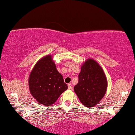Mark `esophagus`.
Here are the masks:
<instances>
[{
    "label": "esophagus",
    "mask_w": 135,
    "mask_h": 135,
    "mask_svg": "<svg viewBox=\"0 0 135 135\" xmlns=\"http://www.w3.org/2000/svg\"><path fill=\"white\" fill-rule=\"evenodd\" d=\"M68 89H69V90H72L73 89V87H72V85H71L70 84H69V85H68Z\"/></svg>",
    "instance_id": "34e87169"
}]
</instances>
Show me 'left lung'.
<instances>
[{
  "mask_svg": "<svg viewBox=\"0 0 135 135\" xmlns=\"http://www.w3.org/2000/svg\"><path fill=\"white\" fill-rule=\"evenodd\" d=\"M107 87V79L101 66L93 59L87 60L81 66L79 82L74 88L81 103L94 108L104 96Z\"/></svg>",
  "mask_w": 135,
  "mask_h": 135,
  "instance_id": "8db88e82",
  "label": "left lung"
}]
</instances>
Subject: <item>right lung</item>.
<instances>
[{
	"label": "right lung",
	"mask_w": 135,
	"mask_h": 135,
	"mask_svg": "<svg viewBox=\"0 0 135 135\" xmlns=\"http://www.w3.org/2000/svg\"><path fill=\"white\" fill-rule=\"evenodd\" d=\"M29 87L32 97L43 105L53 104L68 89L50 55L36 63L30 75Z\"/></svg>",
	"instance_id": "add662e5"
}]
</instances>
